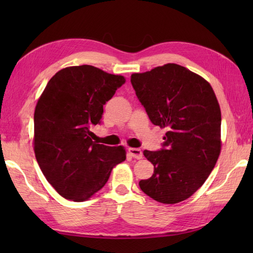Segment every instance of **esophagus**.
I'll use <instances>...</instances> for the list:
<instances>
[{"mask_svg":"<svg viewBox=\"0 0 253 253\" xmlns=\"http://www.w3.org/2000/svg\"><path fill=\"white\" fill-rule=\"evenodd\" d=\"M128 152H129L130 157H132L133 159H137V160H140L142 159V151L140 149L138 148H128Z\"/></svg>","mask_w":253,"mask_h":253,"instance_id":"34e87169","label":"esophagus"}]
</instances>
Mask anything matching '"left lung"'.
I'll return each mask as SVG.
<instances>
[{"mask_svg":"<svg viewBox=\"0 0 253 253\" xmlns=\"http://www.w3.org/2000/svg\"><path fill=\"white\" fill-rule=\"evenodd\" d=\"M130 83L150 121L168 129L162 149L143 151L154 173L139 186L158 202L184 201L204 184L221 152L215 93L206 79L170 63L132 74Z\"/></svg>","mask_w":253,"mask_h":253,"instance_id":"8db88e82","label":"left lung"}]
</instances>
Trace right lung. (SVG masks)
<instances>
[{
  "mask_svg": "<svg viewBox=\"0 0 253 253\" xmlns=\"http://www.w3.org/2000/svg\"><path fill=\"white\" fill-rule=\"evenodd\" d=\"M120 75L90 66L61 69L47 83L35 110V154L42 173L67 200L82 202L103 187L124 147L92 141L103 105L125 84Z\"/></svg>",
  "mask_w": 253,
  "mask_h": 253,
  "instance_id": "1",
  "label": "right lung"
}]
</instances>
